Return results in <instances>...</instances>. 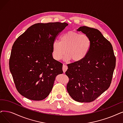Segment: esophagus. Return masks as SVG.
I'll use <instances>...</instances> for the list:
<instances>
[{
    "instance_id": "1",
    "label": "esophagus",
    "mask_w": 123,
    "mask_h": 123,
    "mask_svg": "<svg viewBox=\"0 0 123 123\" xmlns=\"http://www.w3.org/2000/svg\"><path fill=\"white\" fill-rule=\"evenodd\" d=\"M68 69V67L66 65V63H63V67H62V70H63V72H65Z\"/></svg>"
}]
</instances>
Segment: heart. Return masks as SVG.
<instances>
[{
  "instance_id": "obj_1",
  "label": "heart",
  "mask_w": 123,
  "mask_h": 123,
  "mask_svg": "<svg viewBox=\"0 0 123 123\" xmlns=\"http://www.w3.org/2000/svg\"><path fill=\"white\" fill-rule=\"evenodd\" d=\"M91 47V40L86 34L70 31L60 36V41L52 43V55L55 60L60 61L66 53L64 60L79 62L84 59Z\"/></svg>"
}]
</instances>
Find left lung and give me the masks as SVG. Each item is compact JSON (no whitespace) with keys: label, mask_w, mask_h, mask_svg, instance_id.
I'll list each match as a JSON object with an SVG mask.
<instances>
[{"label":"left lung","mask_w":123,"mask_h":123,"mask_svg":"<svg viewBox=\"0 0 123 123\" xmlns=\"http://www.w3.org/2000/svg\"><path fill=\"white\" fill-rule=\"evenodd\" d=\"M77 31L90 37L91 47L82 61L67 65V89L75 101L90 102L110 87L116 58L111 43L97 29L82 26Z\"/></svg>","instance_id":"8db88e82"}]
</instances>
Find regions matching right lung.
Wrapping results in <instances>:
<instances>
[{
  "label": "right lung",
  "mask_w": 123,
  "mask_h": 123,
  "mask_svg": "<svg viewBox=\"0 0 123 123\" xmlns=\"http://www.w3.org/2000/svg\"><path fill=\"white\" fill-rule=\"evenodd\" d=\"M68 24L38 23L14 41L9 70L18 91L33 100H42L52 89L55 77L63 73L62 63L52 56V43Z\"/></svg>",
  "instance_id": "add662e5"
}]
</instances>
